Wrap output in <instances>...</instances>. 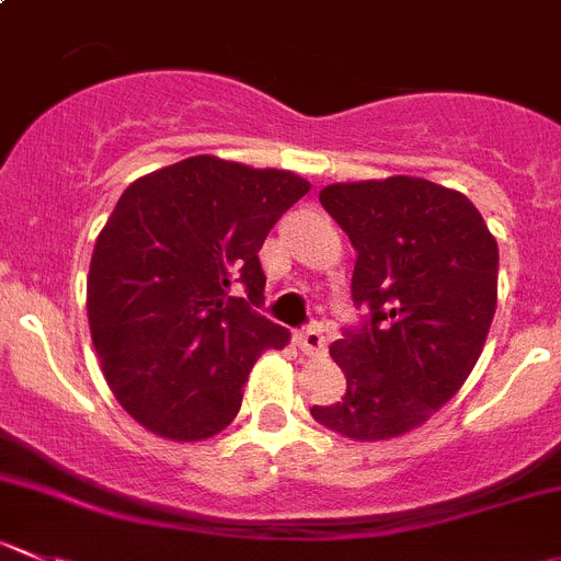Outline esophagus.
<instances>
[{
  "instance_id": "1",
  "label": "esophagus",
  "mask_w": 561,
  "mask_h": 561,
  "mask_svg": "<svg viewBox=\"0 0 561 561\" xmlns=\"http://www.w3.org/2000/svg\"><path fill=\"white\" fill-rule=\"evenodd\" d=\"M296 342L307 356H325V351H329V340L320 329H301L296 334Z\"/></svg>"
}]
</instances>
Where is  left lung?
Returning a JSON list of instances; mask_svg holds the SVG:
<instances>
[{
  "label": "left lung",
  "instance_id": "obj_1",
  "mask_svg": "<svg viewBox=\"0 0 561 561\" xmlns=\"http://www.w3.org/2000/svg\"><path fill=\"white\" fill-rule=\"evenodd\" d=\"M320 205L356 249L362 325L329 347L347 389L312 416L353 442H386L463 386L496 312L499 247L460 192L422 178L334 183Z\"/></svg>",
  "mask_w": 561,
  "mask_h": 561
}]
</instances>
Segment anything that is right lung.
<instances>
[{"label":"right lung","instance_id":"1","mask_svg":"<svg viewBox=\"0 0 561 561\" xmlns=\"http://www.w3.org/2000/svg\"><path fill=\"white\" fill-rule=\"evenodd\" d=\"M309 192L285 170L194 156L139 178L92 252L87 318L108 389L142 427L172 442L225 431L260 353L290 331L263 318L257 252ZM232 284L247 299L230 297Z\"/></svg>","mask_w":561,"mask_h":561}]
</instances>
